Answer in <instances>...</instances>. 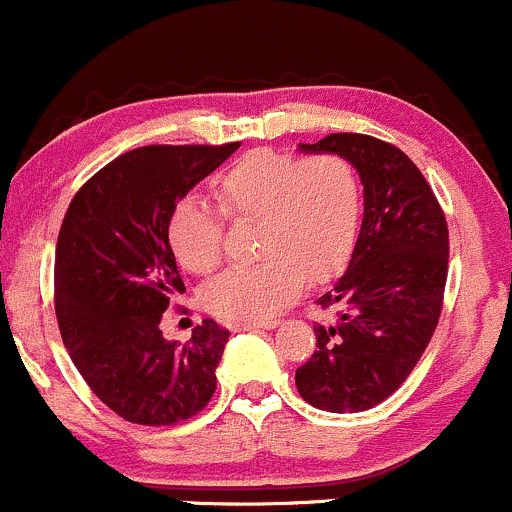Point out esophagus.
Wrapping results in <instances>:
<instances>
[{
    "mask_svg": "<svg viewBox=\"0 0 512 512\" xmlns=\"http://www.w3.org/2000/svg\"><path fill=\"white\" fill-rule=\"evenodd\" d=\"M279 325L276 320H262V322H236V332H248V330H274Z\"/></svg>",
    "mask_w": 512,
    "mask_h": 512,
    "instance_id": "obj_1",
    "label": "esophagus"
}]
</instances>
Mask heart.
Listing matches in <instances>:
<instances>
[{
	"label": "heart",
	"instance_id": "b5f03b06",
	"mask_svg": "<svg viewBox=\"0 0 512 512\" xmlns=\"http://www.w3.org/2000/svg\"><path fill=\"white\" fill-rule=\"evenodd\" d=\"M228 219H255L252 248L260 257L209 281L202 301L214 315L260 322L286 308L303 281H327L354 252L361 228V182L339 156L308 161L260 149L214 180ZM221 216L204 199L187 197L168 223L170 248L185 269L207 274L221 260Z\"/></svg>",
	"mask_w": 512,
	"mask_h": 512
}]
</instances>
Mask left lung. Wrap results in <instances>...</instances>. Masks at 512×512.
Wrapping results in <instances>:
<instances>
[{
	"mask_svg": "<svg viewBox=\"0 0 512 512\" xmlns=\"http://www.w3.org/2000/svg\"><path fill=\"white\" fill-rule=\"evenodd\" d=\"M356 168L363 221L346 274L322 308L334 325H315V354L296 370L301 397L317 409L366 411L397 390L436 332L448 279V223L421 170L397 146L368 134H330L298 144Z\"/></svg>",
	"mask_w": 512,
	"mask_h": 512,
	"instance_id": "left-lung-1",
	"label": "left lung"
}]
</instances>
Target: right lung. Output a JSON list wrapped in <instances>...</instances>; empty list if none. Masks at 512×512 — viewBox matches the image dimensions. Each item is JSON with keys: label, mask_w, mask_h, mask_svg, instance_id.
I'll list each match as a JSON object with an SVG mask.
<instances>
[{"label": "right lung", "mask_w": 512, "mask_h": 512, "mask_svg": "<svg viewBox=\"0 0 512 512\" xmlns=\"http://www.w3.org/2000/svg\"><path fill=\"white\" fill-rule=\"evenodd\" d=\"M240 144L142 146L76 192L55 250L62 342L93 395L122 419L170 426L216 390L228 330L204 320L185 344L161 332L170 296L185 291L168 243L173 209Z\"/></svg>", "instance_id": "add662e5"}]
</instances>
